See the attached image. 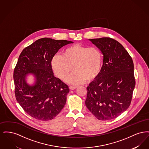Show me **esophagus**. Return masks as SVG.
I'll use <instances>...</instances> for the list:
<instances>
[{"mask_svg": "<svg viewBox=\"0 0 149 149\" xmlns=\"http://www.w3.org/2000/svg\"><path fill=\"white\" fill-rule=\"evenodd\" d=\"M77 88V86H70V87H69L70 89H71V90L75 89Z\"/></svg>", "mask_w": 149, "mask_h": 149, "instance_id": "esophagus-1", "label": "esophagus"}]
</instances>
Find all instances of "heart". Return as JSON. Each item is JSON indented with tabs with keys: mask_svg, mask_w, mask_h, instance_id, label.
I'll return each instance as SVG.
<instances>
[{
	"mask_svg": "<svg viewBox=\"0 0 149 149\" xmlns=\"http://www.w3.org/2000/svg\"><path fill=\"white\" fill-rule=\"evenodd\" d=\"M103 65V55L99 49L80 45H72L54 55L51 61L54 74L65 80L73 69L74 71L67 81L74 84L91 81L96 78Z\"/></svg>",
	"mask_w": 149,
	"mask_h": 149,
	"instance_id": "b5f03b06",
	"label": "heart"
}]
</instances>
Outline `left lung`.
<instances>
[{
    "mask_svg": "<svg viewBox=\"0 0 149 149\" xmlns=\"http://www.w3.org/2000/svg\"><path fill=\"white\" fill-rule=\"evenodd\" d=\"M101 51L103 65L86 88L85 105L99 120H110L130 106L135 86L134 65L124 47L109 37L89 39Z\"/></svg>",
    "mask_w": 149,
    "mask_h": 149,
    "instance_id": "8db88e82",
    "label": "left lung"
}]
</instances>
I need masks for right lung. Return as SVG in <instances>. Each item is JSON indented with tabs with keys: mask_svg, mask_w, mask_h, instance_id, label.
I'll list each match as a JSON object with an SVG mask.
<instances>
[{
	"mask_svg": "<svg viewBox=\"0 0 149 149\" xmlns=\"http://www.w3.org/2000/svg\"><path fill=\"white\" fill-rule=\"evenodd\" d=\"M72 43L42 38L22 51L13 73L15 95L24 111L33 118L51 120L64 108L69 88L54 77L51 61L59 49ZM29 74L35 78L31 85L26 81Z\"/></svg>",
	"mask_w": 149,
	"mask_h": 149,
	"instance_id": "add662e5",
	"label": "right lung"
}]
</instances>
